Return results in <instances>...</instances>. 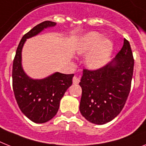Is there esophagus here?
<instances>
[{
	"label": "esophagus",
	"instance_id": "1",
	"mask_svg": "<svg viewBox=\"0 0 146 146\" xmlns=\"http://www.w3.org/2000/svg\"><path fill=\"white\" fill-rule=\"evenodd\" d=\"M79 82H80V79H79L78 77H75V76H74V78H73V84H79Z\"/></svg>",
	"mask_w": 146,
	"mask_h": 146
}]
</instances>
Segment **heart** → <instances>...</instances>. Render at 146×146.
Listing matches in <instances>:
<instances>
[{
	"instance_id": "obj_1",
	"label": "heart",
	"mask_w": 146,
	"mask_h": 146,
	"mask_svg": "<svg viewBox=\"0 0 146 146\" xmlns=\"http://www.w3.org/2000/svg\"><path fill=\"white\" fill-rule=\"evenodd\" d=\"M113 50V43L98 32L84 35L78 41L76 52L85 56V64L92 70H98L108 64Z\"/></svg>"
}]
</instances>
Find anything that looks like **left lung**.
I'll list each match as a JSON object with an SVG mask.
<instances>
[{
	"label": "left lung",
	"mask_w": 146,
	"mask_h": 146,
	"mask_svg": "<svg viewBox=\"0 0 146 146\" xmlns=\"http://www.w3.org/2000/svg\"><path fill=\"white\" fill-rule=\"evenodd\" d=\"M133 66L131 45L125 38L111 62L98 70L84 69L80 111L87 121L104 125L120 113L131 90Z\"/></svg>",
	"instance_id": "left-lung-1"
}]
</instances>
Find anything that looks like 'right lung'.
<instances>
[{"label": "right lung", "instance_id": "right-lung-1", "mask_svg": "<svg viewBox=\"0 0 146 146\" xmlns=\"http://www.w3.org/2000/svg\"><path fill=\"white\" fill-rule=\"evenodd\" d=\"M56 24L43 21L24 35L13 60V88L17 104L23 113L35 123H44L55 116L60 100L72 86L74 77V74L55 72L43 79H33L22 68L21 51L26 40L36 36L44 29L54 27Z\"/></svg>", "mask_w": 146, "mask_h": 146}]
</instances>
